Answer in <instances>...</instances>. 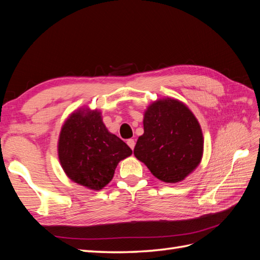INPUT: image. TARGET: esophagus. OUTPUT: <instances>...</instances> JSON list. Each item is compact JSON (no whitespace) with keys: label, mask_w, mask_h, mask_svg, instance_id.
<instances>
[{"label":"esophagus","mask_w":260,"mask_h":260,"mask_svg":"<svg viewBox=\"0 0 260 260\" xmlns=\"http://www.w3.org/2000/svg\"><path fill=\"white\" fill-rule=\"evenodd\" d=\"M127 144L129 145V147H130L131 149H133V148H135V146H136L135 140H133V139H129V140L127 141Z\"/></svg>","instance_id":"obj_1"}]
</instances>
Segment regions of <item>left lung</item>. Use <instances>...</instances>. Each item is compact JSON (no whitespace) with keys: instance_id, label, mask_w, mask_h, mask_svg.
Instances as JSON below:
<instances>
[{"instance_id":"1","label":"left lung","mask_w":260,"mask_h":260,"mask_svg":"<svg viewBox=\"0 0 260 260\" xmlns=\"http://www.w3.org/2000/svg\"><path fill=\"white\" fill-rule=\"evenodd\" d=\"M143 125L144 133L133 153L157 179L176 183L199 166L204 148L202 129L182 102H154L144 114Z\"/></svg>"}]
</instances>
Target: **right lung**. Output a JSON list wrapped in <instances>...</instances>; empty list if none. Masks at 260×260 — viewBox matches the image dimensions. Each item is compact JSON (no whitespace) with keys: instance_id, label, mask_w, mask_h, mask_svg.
I'll list each match as a JSON object with an SVG mask.
<instances>
[{"instance_id":"right-lung-1","label":"right lung","mask_w":260,"mask_h":260,"mask_svg":"<svg viewBox=\"0 0 260 260\" xmlns=\"http://www.w3.org/2000/svg\"><path fill=\"white\" fill-rule=\"evenodd\" d=\"M132 154L121 139L108 132L98 111H78L62 125L58 158L74 182L99 191L111 182L118 162Z\"/></svg>"}]
</instances>
